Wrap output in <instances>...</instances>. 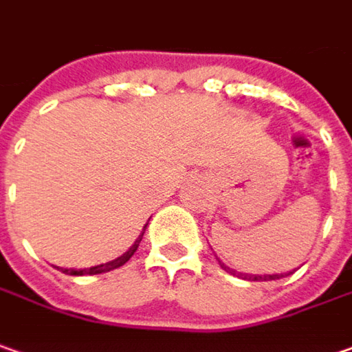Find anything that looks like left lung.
I'll return each instance as SVG.
<instances>
[{
    "mask_svg": "<svg viewBox=\"0 0 352 352\" xmlns=\"http://www.w3.org/2000/svg\"><path fill=\"white\" fill-rule=\"evenodd\" d=\"M219 260V258H217ZM219 264H221L222 270H226L228 274H232V276H236V278H242V280H248V282H270V280H280V278H285V276H289V274H294V272H287V274H264V276H260V274H242V272H236V270H232V267H228L224 262L219 260Z\"/></svg>",
    "mask_w": 352,
    "mask_h": 352,
    "instance_id": "left-lung-1",
    "label": "left lung"
}]
</instances>
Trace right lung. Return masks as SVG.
<instances>
[{"instance_id":"right-lung-1","label":"right lung","mask_w":352,"mask_h":352,"mask_svg":"<svg viewBox=\"0 0 352 352\" xmlns=\"http://www.w3.org/2000/svg\"><path fill=\"white\" fill-rule=\"evenodd\" d=\"M147 224L144 226V230H142V234L138 236V240L133 242L130 246V250L128 252H124L122 256H118L116 260H110V262H106V264H100V266H92V267H85V270H76V267H58L63 274H67V276H96V274H106V272H112L116 267L124 266L128 260H130L131 256L135 254L138 250V246H140V242H142V238H144V232H146Z\"/></svg>"}]
</instances>
